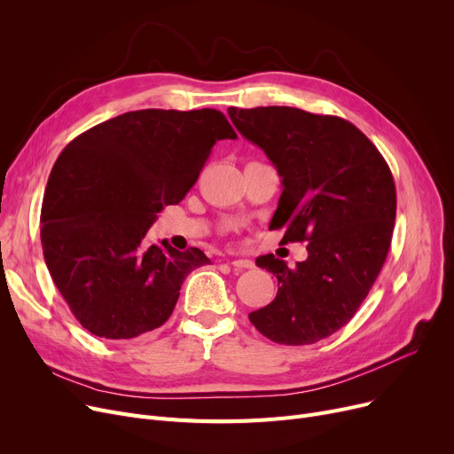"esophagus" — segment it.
<instances>
[{
	"instance_id": "1",
	"label": "esophagus",
	"mask_w": 454,
	"mask_h": 454,
	"mask_svg": "<svg viewBox=\"0 0 454 454\" xmlns=\"http://www.w3.org/2000/svg\"><path fill=\"white\" fill-rule=\"evenodd\" d=\"M230 265L235 269V270H247V269H254V261L252 259H231Z\"/></svg>"
}]
</instances>
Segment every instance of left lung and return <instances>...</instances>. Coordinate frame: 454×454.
Wrapping results in <instances>:
<instances>
[{
	"instance_id": "1",
	"label": "left lung",
	"mask_w": 454,
	"mask_h": 454,
	"mask_svg": "<svg viewBox=\"0 0 454 454\" xmlns=\"http://www.w3.org/2000/svg\"><path fill=\"white\" fill-rule=\"evenodd\" d=\"M228 115L283 178L270 230H285L283 243L309 241L294 269L272 254L255 259L279 287L248 318L278 344H315L353 318L385 265L397 202L392 171L342 117L293 106H230Z\"/></svg>"
}]
</instances>
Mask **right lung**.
<instances>
[{"label": "right lung", "mask_w": 454, "mask_h": 454, "mask_svg": "<svg viewBox=\"0 0 454 454\" xmlns=\"http://www.w3.org/2000/svg\"><path fill=\"white\" fill-rule=\"evenodd\" d=\"M226 137L237 134L219 110L149 108L95 125L60 153L42 202V250L91 335L129 340L163 325L185 276L209 263L199 248L151 243L147 231Z\"/></svg>", "instance_id": "add662e5"}]
</instances>
